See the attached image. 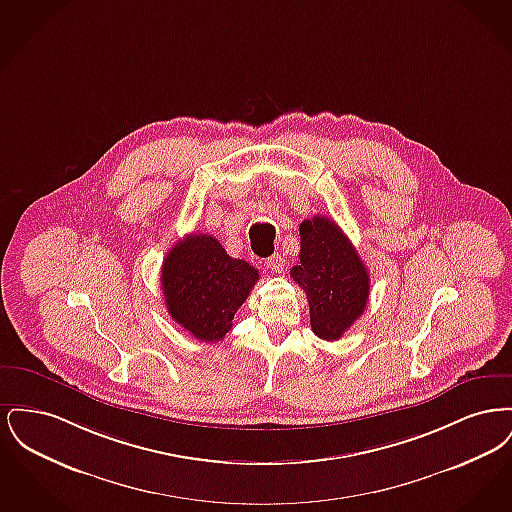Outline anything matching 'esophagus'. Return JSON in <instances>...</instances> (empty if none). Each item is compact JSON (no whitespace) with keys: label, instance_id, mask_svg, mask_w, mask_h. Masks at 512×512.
<instances>
[{"label":"esophagus","instance_id":"esophagus-1","mask_svg":"<svg viewBox=\"0 0 512 512\" xmlns=\"http://www.w3.org/2000/svg\"><path fill=\"white\" fill-rule=\"evenodd\" d=\"M267 268H270L272 272H282L284 270V259L280 253H274L272 257L267 259Z\"/></svg>","mask_w":512,"mask_h":512}]
</instances>
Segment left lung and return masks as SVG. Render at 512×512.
<instances>
[{
  "instance_id": "1",
  "label": "left lung",
  "mask_w": 512,
  "mask_h": 512,
  "mask_svg": "<svg viewBox=\"0 0 512 512\" xmlns=\"http://www.w3.org/2000/svg\"><path fill=\"white\" fill-rule=\"evenodd\" d=\"M299 236V263L290 274L307 293L311 328L322 340H340L365 313L368 270L340 226L328 217L303 220Z\"/></svg>"
}]
</instances>
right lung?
<instances>
[{"mask_svg":"<svg viewBox=\"0 0 512 512\" xmlns=\"http://www.w3.org/2000/svg\"><path fill=\"white\" fill-rule=\"evenodd\" d=\"M259 280V270L230 257L217 238L194 232L169 251L161 290L172 320L195 340L222 341Z\"/></svg>","mask_w":512,"mask_h":512,"instance_id":"1","label":"right lung"}]
</instances>
